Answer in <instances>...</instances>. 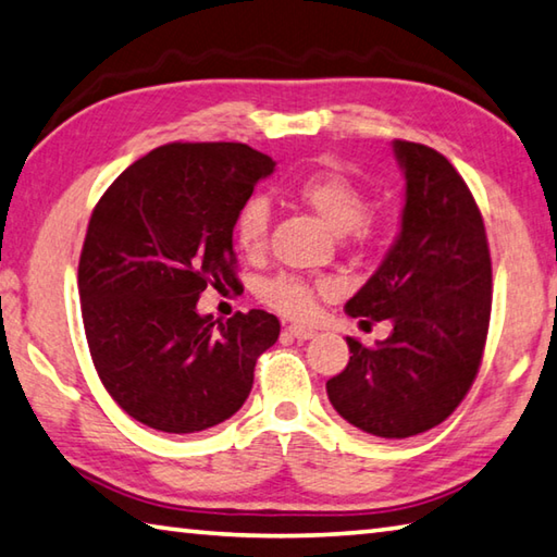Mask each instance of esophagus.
Returning <instances> with one entry per match:
<instances>
[{
  "mask_svg": "<svg viewBox=\"0 0 557 557\" xmlns=\"http://www.w3.org/2000/svg\"><path fill=\"white\" fill-rule=\"evenodd\" d=\"M287 334H289V336H295L297 342H307V338H312V336H314V329L301 326V324H292V326H287Z\"/></svg>",
  "mask_w": 557,
  "mask_h": 557,
  "instance_id": "obj_1",
  "label": "esophagus"
}]
</instances>
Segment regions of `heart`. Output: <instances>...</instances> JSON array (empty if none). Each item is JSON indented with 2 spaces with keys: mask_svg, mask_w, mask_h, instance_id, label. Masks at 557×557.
Wrapping results in <instances>:
<instances>
[{
  "mask_svg": "<svg viewBox=\"0 0 557 557\" xmlns=\"http://www.w3.org/2000/svg\"><path fill=\"white\" fill-rule=\"evenodd\" d=\"M295 196L301 203L309 206L332 231H348L356 238L369 235V219H366L369 199H366L363 188L351 182L346 174L334 172V169H314V172L305 174L295 184ZM270 203L262 196H250L240 206L233 223V235L238 248L248 258H258L265 252L270 238ZM258 295L275 312L292 319H305L314 309L312 285L305 277L289 275V272H282V275L262 282Z\"/></svg>",
  "mask_w": 557,
  "mask_h": 557,
  "instance_id": "b5f03b06",
  "label": "heart"
}]
</instances>
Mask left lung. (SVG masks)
<instances>
[{
	"mask_svg": "<svg viewBox=\"0 0 557 557\" xmlns=\"http://www.w3.org/2000/svg\"><path fill=\"white\" fill-rule=\"evenodd\" d=\"M405 172L400 233L351 317L391 319L385 342L346 336V369L326 381L334 410L375 437L403 440L445 422L476 379L492 317V256L482 211L445 157L395 139Z\"/></svg>",
	"mask_w": 557,
	"mask_h": 557,
	"instance_id": "1",
	"label": "left lung"
}]
</instances>
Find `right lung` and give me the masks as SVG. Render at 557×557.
I'll return each mask as SVG.
<instances>
[{
	"label": "right lung",
	"instance_id": "obj_1",
	"mask_svg": "<svg viewBox=\"0 0 557 557\" xmlns=\"http://www.w3.org/2000/svg\"><path fill=\"white\" fill-rule=\"evenodd\" d=\"M268 154L238 143H174L129 164L90 215L78 262L88 348L102 385L143 425L191 435L243 408L275 314L201 317L206 287L235 277L233 223Z\"/></svg>",
	"mask_w": 557,
	"mask_h": 557
}]
</instances>
